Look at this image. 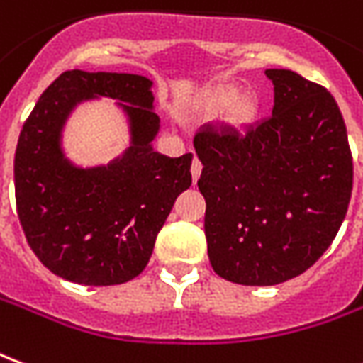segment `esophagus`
<instances>
[{
    "label": "esophagus",
    "mask_w": 363,
    "mask_h": 363,
    "mask_svg": "<svg viewBox=\"0 0 363 363\" xmlns=\"http://www.w3.org/2000/svg\"><path fill=\"white\" fill-rule=\"evenodd\" d=\"M200 173H202V163H200L199 159H194L192 164H190V174H192V181L196 182L200 179Z\"/></svg>",
    "instance_id": "esophagus-1"
}]
</instances>
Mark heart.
<instances>
[{
  "instance_id": "b5f03b06",
  "label": "heart",
  "mask_w": 363,
  "mask_h": 363,
  "mask_svg": "<svg viewBox=\"0 0 363 363\" xmlns=\"http://www.w3.org/2000/svg\"><path fill=\"white\" fill-rule=\"evenodd\" d=\"M238 100V90H218V92H214L210 98H208L206 102V110L210 111V113H218V111L225 110V108H230L232 104ZM253 110V104L252 100H243V102L238 104V108H235V116L238 118H247L250 113H252Z\"/></svg>"
}]
</instances>
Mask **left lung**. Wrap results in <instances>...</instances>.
Wrapping results in <instances>:
<instances>
[{"instance_id":"1","label":"left lung","mask_w":363,"mask_h":363,"mask_svg":"<svg viewBox=\"0 0 363 363\" xmlns=\"http://www.w3.org/2000/svg\"><path fill=\"white\" fill-rule=\"evenodd\" d=\"M273 111L242 133L194 135L206 200L212 269L240 285H277L305 273L340 230L354 164L332 94L285 68H267Z\"/></svg>"}]
</instances>
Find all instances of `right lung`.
I'll return each mask as SVG.
<instances>
[{
  "label": "right lung",
  "mask_w": 363,
  "mask_h": 363,
  "mask_svg": "<svg viewBox=\"0 0 363 363\" xmlns=\"http://www.w3.org/2000/svg\"><path fill=\"white\" fill-rule=\"evenodd\" d=\"M153 82L139 74L67 70L43 92L15 151V202L40 263L80 285H120L145 269L174 200L192 184V153L153 151ZM98 95L121 102L132 145L110 165L67 161L60 135L69 111Z\"/></svg>",
  "instance_id": "add662e5"
}]
</instances>
